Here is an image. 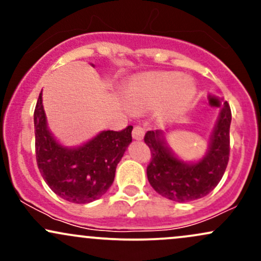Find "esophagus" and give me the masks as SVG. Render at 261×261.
Segmentation results:
<instances>
[{
    "label": "esophagus",
    "instance_id": "34e87169",
    "mask_svg": "<svg viewBox=\"0 0 261 261\" xmlns=\"http://www.w3.org/2000/svg\"><path fill=\"white\" fill-rule=\"evenodd\" d=\"M143 135H145V130H143L141 126H135L134 130H133V137L134 140H142L143 139Z\"/></svg>",
    "mask_w": 261,
    "mask_h": 261
}]
</instances>
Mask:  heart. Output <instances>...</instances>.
<instances>
[{"label": "heart", "instance_id": "1", "mask_svg": "<svg viewBox=\"0 0 261 261\" xmlns=\"http://www.w3.org/2000/svg\"><path fill=\"white\" fill-rule=\"evenodd\" d=\"M196 95L190 79L179 72L157 71L135 77L124 97L134 113H143L158 107L162 118L174 119L187 113Z\"/></svg>", "mask_w": 261, "mask_h": 261}]
</instances>
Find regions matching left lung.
Segmentation results:
<instances>
[{
  "instance_id": "1",
  "label": "left lung",
  "mask_w": 261,
  "mask_h": 261,
  "mask_svg": "<svg viewBox=\"0 0 261 261\" xmlns=\"http://www.w3.org/2000/svg\"><path fill=\"white\" fill-rule=\"evenodd\" d=\"M230 108L224 101L210 139L206 154L188 163L179 160L167 145L162 131H147L145 142L151 149L147 178L162 196L176 202L201 199L211 193L224 174L229 160Z\"/></svg>"
}]
</instances>
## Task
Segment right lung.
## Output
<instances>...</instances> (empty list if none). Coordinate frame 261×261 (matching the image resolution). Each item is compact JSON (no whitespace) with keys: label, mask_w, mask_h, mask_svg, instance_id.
Listing matches in <instances>:
<instances>
[{"label":"right lung","mask_w":261,"mask_h":261,"mask_svg":"<svg viewBox=\"0 0 261 261\" xmlns=\"http://www.w3.org/2000/svg\"><path fill=\"white\" fill-rule=\"evenodd\" d=\"M34 127L41 176L56 195L74 203L92 202L107 193L133 141L130 125L121 131H101L79 147H65L47 127L41 93L34 110Z\"/></svg>","instance_id":"add662e5"}]
</instances>
